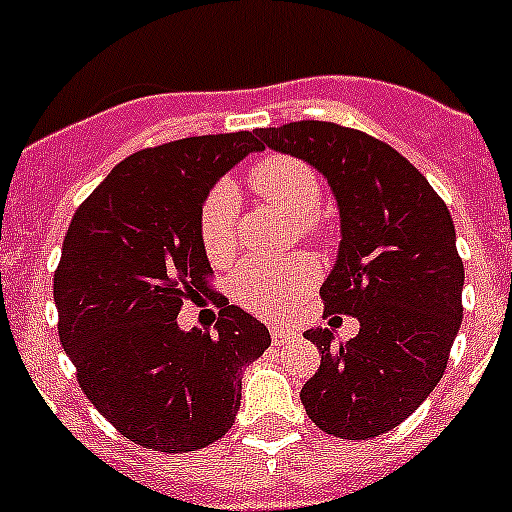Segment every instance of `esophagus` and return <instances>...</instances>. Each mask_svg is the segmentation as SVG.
<instances>
[{
	"label": "esophagus",
	"instance_id": "34e87169",
	"mask_svg": "<svg viewBox=\"0 0 512 512\" xmlns=\"http://www.w3.org/2000/svg\"><path fill=\"white\" fill-rule=\"evenodd\" d=\"M292 338H297L295 328H284V325H279V328H271V341H274V346H284V343L292 341Z\"/></svg>",
	"mask_w": 512,
	"mask_h": 512
}]
</instances>
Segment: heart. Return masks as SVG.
<instances>
[{
    "label": "heart",
    "instance_id": "b5f03b06",
    "mask_svg": "<svg viewBox=\"0 0 512 512\" xmlns=\"http://www.w3.org/2000/svg\"><path fill=\"white\" fill-rule=\"evenodd\" d=\"M253 192L289 217L300 220V233H310V217L323 202L318 174L292 156H266L248 174ZM238 194L233 184L220 182L200 207V241L215 266L233 261ZM318 279V264L310 256L284 261H246L230 277V297L259 318H284Z\"/></svg>",
    "mask_w": 512,
    "mask_h": 512
}]
</instances>
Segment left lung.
I'll return each mask as SVG.
<instances>
[{
	"label": "left lung",
	"instance_id": "left-lung-1",
	"mask_svg": "<svg viewBox=\"0 0 512 512\" xmlns=\"http://www.w3.org/2000/svg\"><path fill=\"white\" fill-rule=\"evenodd\" d=\"M328 179L341 215L338 259L320 287L325 315L359 320L351 341L305 330L320 366L300 400L320 431L366 441L413 415L443 377L461 328L464 264L449 207L382 140L302 120L256 133Z\"/></svg>",
	"mask_w": 512,
	"mask_h": 512
}]
</instances>
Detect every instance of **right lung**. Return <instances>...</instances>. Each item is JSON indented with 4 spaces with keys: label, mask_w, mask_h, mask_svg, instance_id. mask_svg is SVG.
Listing matches in <instances>:
<instances>
[{
    "label": "right lung",
    "mask_w": 512,
    "mask_h": 512,
    "mask_svg": "<svg viewBox=\"0 0 512 512\" xmlns=\"http://www.w3.org/2000/svg\"><path fill=\"white\" fill-rule=\"evenodd\" d=\"M256 133L184 138L128 156L76 210L53 277L58 336L81 390L143 449L184 454L223 438L241 379L269 328L223 295L215 333L182 330L184 300L207 295L200 207Z\"/></svg>",
    "instance_id": "obj_1"
}]
</instances>
